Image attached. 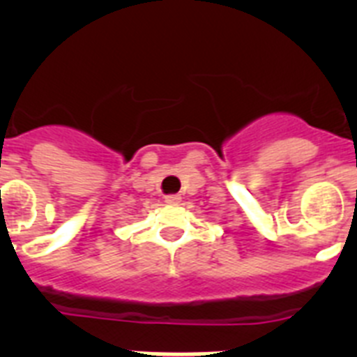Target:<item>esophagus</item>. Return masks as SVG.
<instances>
[{
	"label": "esophagus",
	"instance_id": "esophagus-1",
	"mask_svg": "<svg viewBox=\"0 0 357 357\" xmlns=\"http://www.w3.org/2000/svg\"><path fill=\"white\" fill-rule=\"evenodd\" d=\"M181 200L182 198L178 197V195H168V197L164 198V202H166V204H169V206H178V204H181Z\"/></svg>",
	"mask_w": 357,
	"mask_h": 357
}]
</instances>
